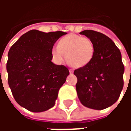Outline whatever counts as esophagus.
I'll list each match as a JSON object with an SVG mask.
<instances>
[{
    "mask_svg": "<svg viewBox=\"0 0 131 131\" xmlns=\"http://www.w3.org/2000/svg\"><path fill=\"white\" fill-rule=\"evenodd\" d=\"M69 73H70V74H73V73H74V70H73L72 69H69Z\"/></svg>",
    "mask_w": 131,
    "mask_h": 131,
    "instance_id": "obj_1",
    "label": "esophagus"
}]
</instances>
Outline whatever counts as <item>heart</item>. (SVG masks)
Listing matches in <instances>:
<instances>
[{
	"label": "heart",
	"instance_id": "obj_1",
	"mask_svg": "<svg viewBox=\"0 0 131 131\" xmlns=\"http://www.w3.org/2000/svg\"><path fill=\"white\" fill-rule=\"evenodd\" d=\"M95 46L91 38L78 34H69L62 38L58 46L52 49V54L57 62L64 57L75 67H83L91 62L94 57Z\"/></svg>",
	"mask_w": 131,
	"mask_h": 131
}]
</instances>
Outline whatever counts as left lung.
Returning a JSON list of instances; mask_svg holds the SVG:
<instances>
[{
	"instance_id": "left-lung-1",
	"label": "left lung",
	"mask_w": 131,
	"mask_h": 131,
	"mask_svg": "<svg viewBox=\"0 0 131 131\" xmlns=\"http://www.w3.org/2000/svg\"><path fill=\"white\" fill-rule=\"evenodd\" d=\"M80 34L93 41L95 51L91 62L74 70L78 97L85 107L104 110L117 101L124 87L121 52L112 39L102 33L85 30Z\"/></svg>"
}]
</instances>
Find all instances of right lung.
I'll return each mask as SVG.
<instances>
[{
    "mask_svg": "<svg viewBox=\"0 0 131 131\" xmlns=\"http://www.w3.org/2000/svg\"><path fill=\"white\" fill-rule=\"evenodd\" d=\"M67 34L31 30L11 46L6 65L8 84L15 101L27 110L41 112L54 105L69 71L52 62V49Z\"/></svg>",
    "mask_w": 131,
    "mask_h": 131,
    "instance_id": "obj_1",
    "label": "right lung"
}]
</instances>
